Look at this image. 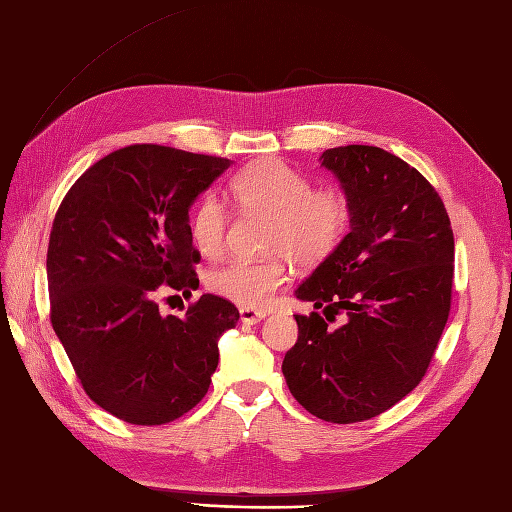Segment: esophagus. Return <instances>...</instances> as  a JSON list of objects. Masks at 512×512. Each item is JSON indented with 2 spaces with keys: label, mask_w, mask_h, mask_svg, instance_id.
Listing matches in <instances>:
<instances>
[{
  "label": "esophagus",
  "mask_w": 512,
  "mask_h": 512,
  "mask_svg": "<svg viewBox=\"0 0 512 512\" xmlns=\"http://www.w3.org/2000/svg\"><path fill=\"white\" fill-rule=\"evenodd\" d=\"M239 314H241V321H243V323H247V325L260 323V321L265 319V316H267V312L254 310V308H245V306H241V308H239Z\"/></svg>",
  "instance_id": "esophagus-1"
}]
</instances>
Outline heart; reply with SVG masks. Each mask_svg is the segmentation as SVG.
<instances>
[{
    "label": "heart",
    "instance_id": "heart-1",
    "mask_svg": "<svg viewBox=\"0 0 512 512\" xmlns=\"http://www.w3.org/2000/svg\"><path fill=\"white\" fill-rule=\"evenodd\" d=\"M230 193L243 211L269 217L267 260H230L206 275L211 293L245 308H262L286 282V256L299 267L323 262L349 228L351 204L336 185L314 189L310 178L280 159L254 161L232 178ZM228 213L213 193L202 196L189 217L200 254L215 256L224 245Z\"/></svg>",
    "mask_w": 512,
    "mask_h": 512
}]
</instances>
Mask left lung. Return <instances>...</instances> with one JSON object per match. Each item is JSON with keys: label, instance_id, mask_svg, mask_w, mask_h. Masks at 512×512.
<instances>
[{"label": "left lung", "instance_id": "obj_1", "mask_svg": "<svg viewBox=\"0 0 512 512\" xmlns=\"http://www.w3.org/2000/svg\"><path fill=\"white\" fill-rule=\"evenodd\" d=\"M321 168L347 193L351 230L295 295L348 321L327 330L319 312L295 314L299 338L282 372L312 416L351 424L422 381L450 314L454 237L433 185L388 150L329 148Z\"/></svg>", "mask_w": 512, "mask_h": 512}]
</instances>
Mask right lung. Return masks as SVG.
I'll list each match as a JSON object with an SVG mask.
<instances>
[{"instance_id": "obj_1", "label": "right lung", "mask_w": 512, "mask_h": 512, "mask_svg": "<svg viewBox=\"0 0 512 512\" xmlns=\"http://www.w3.org/2000/svg\"><path fill=\"white\" fill-rule=\"evenodd\" d=\"M228 168L222 157L127 146L81 174L55 213L51 325L86 394L129 424H168L196 407L217 340L239 321L228 299L209 293L183 319L155 301L163 284L183 295L198 288L189 209Z\"/></svg>"}]
</instances>
